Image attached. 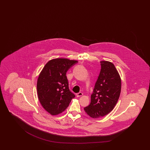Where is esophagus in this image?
I'll return each mask as SVG.
<instances>
[{
    "instance_id": "obj_1",
    "label": "esophagus",
    "mask_w": 150,
    "mask_h": 150,
    "mask_svg": "<svg viewBox=\"0 0 150 150\" xmlns=\"http://www.w3.org/2000/svg\"><path fill=\"white\" fill-rule=\"evenodd\" d=\"M83 95V93L81 92L78 93H77L76 94V96L77 97H79V96H82Z\"/></svg>"
}]
</instances>
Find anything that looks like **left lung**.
Wrapping results in <instances>:
<instances>
[{
	"label": "left lung",
	"mask_w": 150,
	"mask_h": 150,
	"mask_svg": "<svg viewBox=\"0 0 150 150\" xmlns=\"http://www.w3.org/2000/svg\"><path fill=\"white\" fill-rule=\"evenodd\" d=\"M101 71L96 81L91 103L84 108L90 117L98 118L107 115L118 101L121 90V79L115 65L101 61Z\"/></svg>",
	"instance_id": "8db88e82"
}]
</instances>
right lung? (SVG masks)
Listing matches in <instances>:
<instances>
[{"label": "right lung", "mask_w": 150, "mask_h": 150, "mask_svg": "<svg viewBox=\"0 0 150 150\" xmlns=\"http://www.w3.org/2000/svg\"><path fill=\"white\" fill-rule=\"evenodd\" d=\"M78 61L56 58L49 61L39 74L37 92L39 101L52 115L61 114L75 97L69 88L66 74Z\"/></svg>", "instance_id": "obj_1"}]
</instances>
